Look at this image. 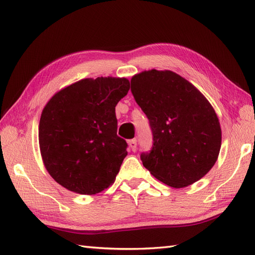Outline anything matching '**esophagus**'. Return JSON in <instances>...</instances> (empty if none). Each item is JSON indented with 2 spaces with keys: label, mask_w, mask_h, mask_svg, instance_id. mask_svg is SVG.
Wrapping results in <instances>:
<instances>
[{
  "label": "esophagus",
  "mask_w": 255,
  "mask_h": 255,
  "mask_svg": "<svg viewBox=\"0 0 255 255\" xmlns=\"http://www.w3.org/2000/svg\"><path fill=\"white\" fill-rule=\"evenodd\" d=\"M128 144H129V147H130V149L133 151V152L137 150V140H136V139L129 140Z\"/></svg>",
  "instance_id": "34e87169"
}]
</instances>
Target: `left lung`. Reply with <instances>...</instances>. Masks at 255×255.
I'll return each instance as SVG.
<instances>
[{"instance_id": "1", "label": "left lung", "mask_w": 255, "mask_h": 255, "mask_svg": "<svg viewBox=\"0 0 255 255\" xmlns=\"http://www.w3.org/2000/svg\"><path fill=\"white\" fill-rule=\"evenodd\" d=\"M131 93L149 119L153 144L142 164L166 185L181 188L207 174L221 147L218 117L206 97L172 71L150 70L131 79Z\"/></svg>"}]
</instances>
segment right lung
I'll return each mask as SVG.
<instances>
[{
	"label": "right lung",
	"instance_id": "obj_1",
	"mask_svg": "<svg viewBox=\"0 0 255 255\" xmlns=\"http://www.w3.org/2000/svg\"><path fill=\"white\" fill-rule=\"evenodd\" d=\"M127 79H83L51 97L39 123V147L47 171L61 186L94 195L112 185L127 155L117 136L115 107Z\"/></svg>",
	"mask_w": 255,
	"mask_h": 255
}]
</instances>
